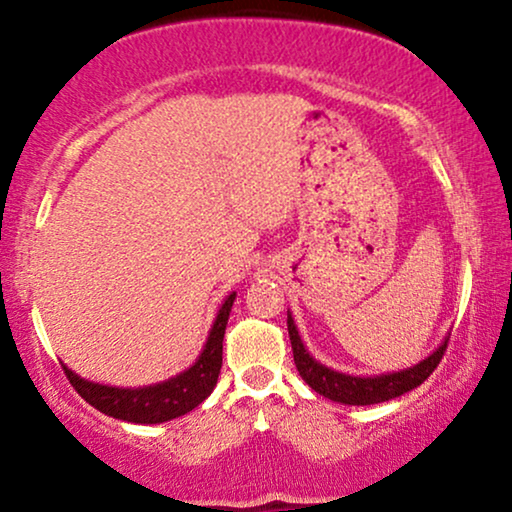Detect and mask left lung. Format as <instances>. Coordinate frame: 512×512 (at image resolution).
<instances>
[{"mask_svg":"<svg viewBox=\"0 0 512 512\" xmlns=\"http://www.w3.org/2000/svg\"><path fill=\"white\" fill-rule=\"evenodd\" d=\"M288 332H290L292 356H295L297 372L302 374V379L316 393L325 395V398L335 400V403H342V405L386 403V400H393L398 398V395L421 386L428 377H431L435 367H438L442 356H445V349L449 342V337H445V342H442L431 356L419 360L417 365L405 367V370L374 374V377H360V374L339 372L323 363H318V360L309 353V349L304 346L302 337H299L295 318H292L290 311H288Z\"/></svg>","mask_w":512,"mask_h":512,"instance_id":"1","label":"left lung"}]
</instances>
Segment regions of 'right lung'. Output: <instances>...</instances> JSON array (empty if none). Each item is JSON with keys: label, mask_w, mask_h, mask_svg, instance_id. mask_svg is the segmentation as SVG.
Returning <instances> with one entry per match:
<instances>
[{"label": "right lung", "mask_w": 512, "mask_h": 512, "mask_svg": "<svg viewBox=\"0 0 512 512\" xmlns=\"http://www.w3.org/2000/svg\"><path fill=\"white\" fill-rule=\"evenodd\" d=\"M234 299L236 292H231L224 299L199 358L194 360V365H189L185 372L175 374V377L159 381V384L124 388L88 381L63 365L67 379L88 405H93L95 410L107 414V417L131 421V424H163V421L182 417V414L199 407L213 393L217 384L222 370V339Z\"/></svg>", "instance_id": "1"}]
</instances>
